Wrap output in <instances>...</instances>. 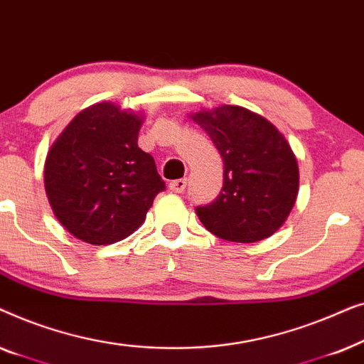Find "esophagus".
Returning a JSON list of instances; mask_svg holds the SVG:
<instances>
[{
    "label": "esophagus",
    "mask_w": 364,
    "mask_h": 364,
    "mask_svg": "<svg viewBox=\"0 0 364 364\" xmlns=\"http://www.w3.org/2000/svg\"><path fill=\"white\" fill-rule=\"evenodd\" d=\"M186 187H187V178H177V181H172L168 183V188L176 193H182L186 191Z\"/></svg>",
    "instance_id": "obj_1"
}]
</instances>
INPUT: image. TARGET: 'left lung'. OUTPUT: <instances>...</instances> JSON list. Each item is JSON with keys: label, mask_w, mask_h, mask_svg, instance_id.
<instances>
[{"label": "left lung", "mask_w": 364, "mask_h": 364, "mask_svg": "<svg viewBox=\"0 0 364 364\" xmlns=\"http://www.w3.org/2000/svg\"><path fill=\"white\" fill-rule=\"evenodd\" d=\"M191 117L215 144L225 168L220 196L196 208L203 227L238 243L273 235L298 196L300 173L290 144L268 119L240 106L203 109Z\"/></svg>", "instance_id": "obj_1"}]
</instances>
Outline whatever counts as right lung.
Instances as JSON below:
<instances>
[{"label":"right lung","instance_id":"add662e5","mask_svg":"<svg viewBox=\"0 0 364 364\" xmlns=\"http://www.w3.org/2000/svg\"><path fill=\"white\" fill-rule=\"evenodd\" d=\"M142 114L114 102L77 114L49 149L44 188L66 230L91 245L131 235L166 188L151 154L137 146Z\"/></svg>","mask_w":364,"mask_h":364}]
</instances>
